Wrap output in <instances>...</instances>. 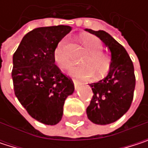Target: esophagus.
I'll list each match as a JSON object with an SVG mask.
<instances>
[{"label": "esophagus", "instance_id": "1", "mask_svg": "<svg viewBox=\"0 0 148 148\" xmlns=\"http://www.w3.org/2000/svg\"><path fill=\"white\" fill-rule=\"evenodd\" d=\"M73 81H74V88H75V90H78L79 89V85H80V81L79 80H78V79H73Z\"/></svg>", "mask_w": 148, "mask_h": 148}]
</instances>
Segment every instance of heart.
Listing matches in <instances>:
<instances>
[{"instance_id": "obj_1", "label": "heart", "mask_w": 148, "mask_h": 148, "mask_svg": "<svg viewBox=\"0 0 148 148\" xmlns=\"http://www.w3.org/2000/svg\"><path fill=\"white\" fill-rule=\"evenodd\" d=\"M80 42L88 51L87 55L82 59L84 63L71 65L67 74L78 78H89L94 74L95 78H100L108 73L110 67V59L101 51L103 45L99 38L89 34H83ZM55 62L61 68L65 69L69 66L70 60L66 51V42L61 41L56 45L53 52Z\"/></svg>"}]
</instances>
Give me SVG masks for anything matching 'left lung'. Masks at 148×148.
Segmentation results:
<instances>
[{
	"mask_svg": "<svg viewBox=\"0 0 148 148\" xmlns=\"http://www.w3.org/2000/svg\"><path fill=\"white\" fill-rule=\"evenodd\" d=\"M85 30L97 36L111 54L107 76L96 83L89 84L93 96L86 109V115L95 124H110L122 117L131 105L135 86L133 62L124 47L109 33L104 31Z\"/></svg>",
	"mask_w": 148,
	"mask_h": 148,
	"instance_id": "obj_1",
	"label": "left lung"
}]
</instances>
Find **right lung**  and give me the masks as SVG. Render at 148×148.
I'll list each match as a JSON object with an SVG mask.
<instances>
[{"instance_id":"right-lung-1","label":"right lung","mask_w":148,"mask_h":148,"mask_svg":"<svg viewBox=\"0 0 148 148\" xmlns=\"http://www.w3.org/2000/svg\"><path fill=\"white\" fill-rule=\"evenodd\" d=\"M71 30L69 25L36 28L22 38L13 56L15 96L32 117L47 125L61 121L64 102L74 91L72 79L53 58L55 48Z\"/></svg>"}]
</instances>
